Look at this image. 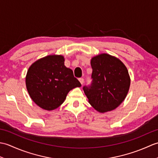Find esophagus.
<instances>
[{
    "instance_id": "obj_1",
    "label": "esophagus",
    "mask_w": 158,
    "mask_h": 158,
    "mask_svg": "<svg viewBox=\"0 0 158 158\" xmlns=\"http://www.w3.org/2000/svg\"><path fill=\"white\" fill-rule=\"evenodd\" d=\"M79 82L81 83V85H83V83H84V79H83V78H80V79H79Z\"/></svg>"
}]
</instances>
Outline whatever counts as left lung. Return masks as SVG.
<instances>
[{
  "label": "left lung",
  "mask_w": 158,
  "mask_h": 158,
  "mask_svg": "<svg viewBox=\"0 0 158 158\" xmlns=\"http://www.w3.org/2000/svg\"><path fill=\"white\" fill-rule=\"evenodd\" d=\"M90 63L92 83L83 87L89 103L102 113L115 109L129 91L130 77L126 66L119 58L105 53L94 56Z\"/></svg>",
  "instance_id": "8db88e82"
}]
</instances>
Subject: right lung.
I'll return each instance as SVG.
<instances>
[{
  "label": "right lung",
  "mask_w": 158,
  "mask_h": 158,
  "mask_svg": "<svg viewBox=\"0 0 158 158\" xmlns=\"http://www.w3.org/2000/svg\"><path fill=\"white\" fill-rule=\"evenodd\" d=\"M62 55H49L36 60L26 76V89L36 105L47 110L58 108L68 93L81 85L73 70L64 65Z\"/></svg>",
  "instance_id": "1"
}]
</instances>
